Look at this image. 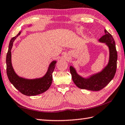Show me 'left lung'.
Here are the masks:
<instances>
[{
  "label": "left lung",
  "mask_w": 125,
  "mask_h": 125,
  "mask_svg": "<svg viewBox=\"0 0 125 125\" xmlns=\"http://www.w3.org/2000/svg\"><path fill=\"white\" fill-rule=\"evenodd\" d=\"M105 33L106 34L99 39V42L104 43L108 48L109 60L108 63L101 71L84 77L78 74L73 65L70 66L73 82L80 89L99 91L106 87L115 74L118 59L115 43L113 37L108 31L105 30Z\"/></svg>",
  "instance_id": "obj_1"
}]
</instances>
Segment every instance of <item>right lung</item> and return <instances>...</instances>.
<instances>
[{
	"label": "right lung",
	"mask_w": 125,
	"mask_h": 125,
	"mask_svg": "<svg viewBox=\"0 0 125 125\" xmlns=\"http://www.w3.org/2000/svg\"><path fill=\"white\" fill-rule=\"evenodd\" d=\"M31 26L32 25H30L29 27ZM21 32V31L19 32L10 42L6 60L7 75L10 82L21 93L26 96H35L46 92L50 88L52 82V73L57 61L53 60L50 63L45 74L42 77L30 79L19 76L15 72L12 64L11 49L14 41Z\"/></svg>",
	"instance_id": "1"
}]
</instances>
